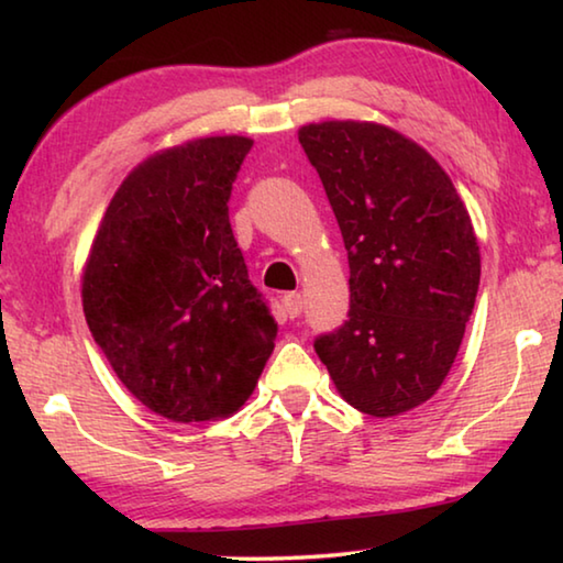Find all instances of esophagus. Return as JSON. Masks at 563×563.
<instances>
[{"instance_id": "esophagus-1", "label": "esophagus", "mask_w": 563, "mask_h": 563, "mask_svg": "<svg viewBox=\"0 0 563 563\" xmlns=\"http://www.w3.org/2000/svg\"><path fill=\"white\" fill-rule=\"evenodd\" d=\"M283 308H285V312H288L290 318H298L300 312H302V298H300V292L283 295Z\"/></svg>"}]
</instances>
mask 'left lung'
Returning a JSON list of instances; mask_svg holds the SVG:
<instances>
[{
    "label": "left lung",
    "instance_id": "8db88e82",
    "mask_svg": "<svg viewBox=\"0 0 563 563\" xmlns=\"http://www.w3.org/2000/svg\"><path fill=\"white\" fill-rule=\"evenodd\" d=\"M298 139L350 263V318L316 352L347 405L409 412L442 387L472 318L482 258L470 211L430 151L385 123L332 119Z\"/></svg>",
    "mask_w": 563,
    "mask_h": 563
}]
</instances>
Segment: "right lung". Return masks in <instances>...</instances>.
I'll list each match as a JSON object with an SVG mask.
<instances>
[{
  "label": "right lung",
  "mask_w": 563,
  "mask_h": 563,
  "mask_svg": "<svg viewBox=\"0 0 563 563\" xmlns=\"http://www.w3.org/2000/svg\"><path fill=\"white\" fill-rule=\"evenodd\" d=\"M253 139L161 148L121 180L81 273L93 340L170 422H216L253 395L278 325L247 280L228 198Z\"/></svg>",
  "instance_id": "add662e5"
}]
</instances>
